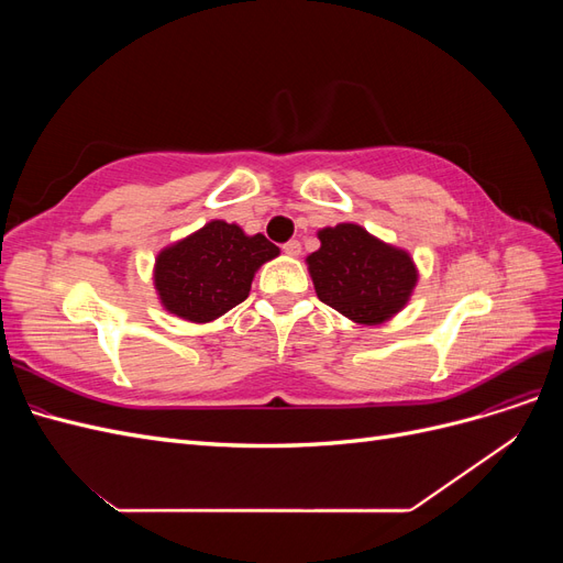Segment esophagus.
I'll list each match as a JSON object with an SVG mask.
<instances>
[{
	"label": "esophagus",
	"mask_w": 563,
	"mask_h": 563,
	"mask_svg": "<svg viewBox=\"0 0 563 563\" xmlns=\"http://www.w3.org/2000/svg\"><path fill=\"white\" fill-rule=\"evenodd\" d=\"M282 249H284L286 255H294V258H298V255H300V242H298V240L286 242Z\"/></svg>",
	"instance_id": "esophagus-1"
}]
</instances>
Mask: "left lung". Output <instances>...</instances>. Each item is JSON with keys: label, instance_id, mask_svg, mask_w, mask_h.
Instances as JSON below:
<instances>
[{"label": "left lung", "instance_id": "1", "mask_svg": "<svg viewBox=\"0 0 563 563\" xmlns=\"http://www.w3.org/2000/svg\"><path fill=\"white\" fill-rule=\"evenodd\" d=\"M317 236L321 246L305 263L321 302L366 327L404 310L418 284L416 263L404 249L354 223L323 228Z\"/></svg>", "mask_w": 563, "mask_h": 563}]
</instances>
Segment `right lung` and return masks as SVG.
<instances>
[{
	"mask_svg": "<svg viewBox=\"0 0 563 563\" xmlns=\"http://www.w3.org/2000/svg\"><path fill=\"white\" fill-rule=\"evenodd\" d=\"M279 249L263 234L211 220L185 240L159 251L155 288L166 312L207 323L249 298L255 269L277 258Z\"/></svg>",
	"mask_w": 563,
	"mask_h": 563,
	"instance_id": "right-lung-1",
	"label": "right lung"
}]
</instances>
